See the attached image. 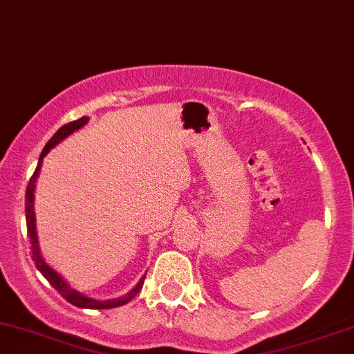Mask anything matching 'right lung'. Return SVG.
<instances>
[{"label": "right lung", "instance_id": "1", "mask_svg": "<svg viewBox=\"0 0 354 354\" xmlns=\"http://www.w3.org/2000/svg\"><path fill=\"white\" fill-rule=\"evenodd\" d=\"M88 118H80V120L76 121H71V123L61 126L58 131L55 133V136L51 138L50 141H48L46 146H44V149L39 154V161H38V166H36L33 176L30 178V183H28V188H26V226H28V238H30V243H31V259L35 261L36 268H38L39 271H41V274L44 278L50 281V284L53 288H55L58 293L63 296L64 299H66L68 303L75 304V306L78 308H88V310H109V308H118V306H123L128 301H131L135 296L140 293V290L143 288V283H145V276L140 279V283L136 284V288L133 291H129L128 295L123 296V298H116V299H106V301H98V299H93V298H88V296L78 293L76 290H73L70 288V284L64 281L61 276L56 273V271H53L50 266L46 265V263L43 261L41 254H39V248H38V238H36V228H35V208H33V200H35V186H36V178H38L39 174V169H41V161L43 158L46 156L48 153H50L51 148H55L56 145L59 143L61 140H64L68 135H71L73 131H76V129H80L81 126L86 124Z\"/></svg>", "mask_w": 354, "mask_h": 354}]
</instances>
